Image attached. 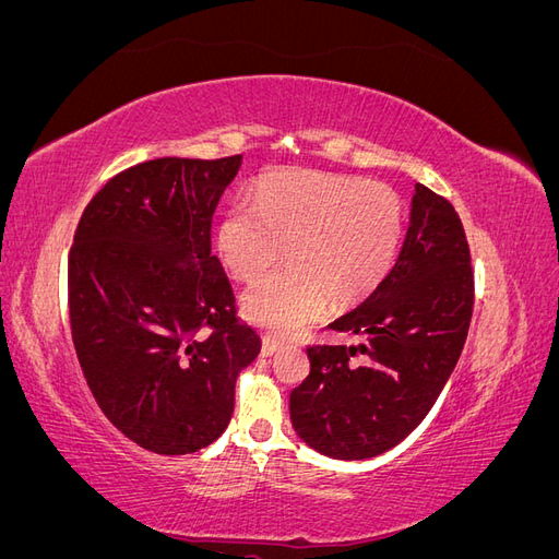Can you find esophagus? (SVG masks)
<instances>
[{
    "label": "esophagus",
    "instance_id": "34e87169",
    "mask_svg": "<svg viewBox=\"0 0 559 559\" xmlns=\"http://www.w3.org/2000/svg\"><path fill=\"white\" fill-rule=\"evenodd\" d=\"M280 347H282V343H280V341H275V337L265 335V337H263V343H261V354H263V357H273L275 352H280Z\"/></svg>",
    "mask_w": 559,
    "mask_h": 559
}]
</instances>
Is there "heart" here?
Returning a JSON list of instances; mask_svg holds the SVG:
<instances>
[{"instance_id": "1", "label": "heart", "mask_w": 559, "mask_h": 559, "mask_svg": "<svg viewBox=\"0 0 559 559\" xmlns=\"http://www.w3.org/2000/svg\"><path fill=\"white\" fill-rule=\"evenodd\" d=\"M405 230L399 193L384 183L321 173L265 177L218 226V257L233 277L253 282L284 249L292 267L253 284L242 312L277 335H294L326 310L366 300L392 273Z\"/></svg>"}]
</instances>
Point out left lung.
Wrapping results in <instances>:
<instances>
[{"instance_id":"8db88e82","label":"left lung","mask_w":559,"mask_h":559,"mask_svg":"<svg viewBox=\"0 0 559 559\" xmlns=\"http://www.w3.org/2000/svg\"><path fill=\"white\" fill-rule=\"evenodd\" d=\"M473 314L466 233L450 200L415 186L411 228L392 273L333 331L361 347L310 345V376L292 392L298 436L333 460H368L427 417L460 361ZM361 350L366 365L350 359Z\"/></svg>"}]
</instances>
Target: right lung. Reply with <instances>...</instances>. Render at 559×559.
Masks as SVG:
<instances>
[{"instance_id":"right-lung-1","label":"right lung","mask_w":559,"mask_h":559,"mask_svg":"<svg viewBox=\"0 0 559 559\" xmlns=\"http://www.w3.org/2000/svg\"><path fill=\"white\" fill-rule=\"evenodd\" d=\"M242 156L156 158L83 210L67 265L76 357L99 408L158 454L214 443L235 380L261 352L212 257V214Z\"/></svg>"}]
</instances>
